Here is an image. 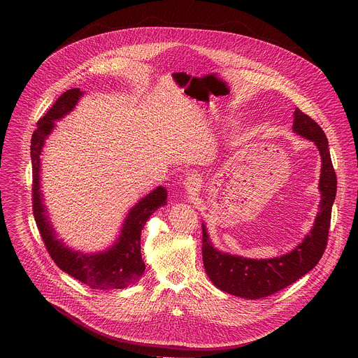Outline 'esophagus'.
<instances>
[{
    "mask_svg": "<svg viewBox=\"0 0 358 358\" xmlns=\"http://www.w3.org/2000/svg\"><path fill=\"white\" fill-rule=\"evenodd\" d=\"M183 187L189 192V193H194L199 190L200 187V178L197 175H187L185 179H183Z\"/></svg>",
    "mask_w": 358,
    "mask_h": 358,
    "instance_id": "34e87169",
    "label": "esophagus"
}]
</instances>
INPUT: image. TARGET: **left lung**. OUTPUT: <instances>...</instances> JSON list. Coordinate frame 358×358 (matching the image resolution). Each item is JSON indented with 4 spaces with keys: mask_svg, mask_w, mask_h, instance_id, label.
Listing matches in <instances>:
<instances>
[{
    "mask_svg": "<svg viewBox=\"0 0 358 358\" xmlns=\"http://www.w3.org/2000/svg\"><path fill=\"white\" fill-rule=\"evenodd\" d=\"M294 134L311 141L321 157L318 190L321 194L313 227L289 252L270 259L231 255L215 248L203 226V260L212 284L223 292L244 299L270 296L303 277L320 262L325 251L332 204L336 196V175L328 149V139L321 127L298 107L294 111Z\"/></svg>",
    "mask_w": 358,
    "mask_h": 358,
    "instance_id": "obj_1",
    "label": "left lung"
}]
</instances>
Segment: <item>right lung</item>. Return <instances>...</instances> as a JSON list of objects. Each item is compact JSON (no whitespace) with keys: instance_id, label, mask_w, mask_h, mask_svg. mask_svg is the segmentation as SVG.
Instances as JSON below:
<instances>
[{"instance_id":"1","label":"right lung","mask_w":358,"mask_h":358,"mask_svg":"<svg viewBox=\"0 0 358 358\" xmlns=\"http://www.w3.org/2000/svg\"><path fill=\"white\" fill-rule=\"evenodd\" d=\"M83 96L84 91L80 88L69 90L60 95L47 114L38 120L37 129L31 136L34 219L50 255L60 270L95 289L127 288L138 282L146 270L141 254L142 229L155 209L166 204L168 192L165 187L157 186L129 208L118 236L104 250L95 252L76 251L67 247L62 238H57L41 190V155L47 139L56 128V122L70 114Z\"/></svg>"}]
</instances>
